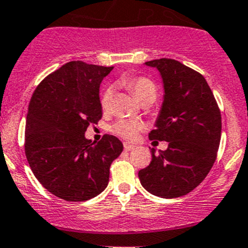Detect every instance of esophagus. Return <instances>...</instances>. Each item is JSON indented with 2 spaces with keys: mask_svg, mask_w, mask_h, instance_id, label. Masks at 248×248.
Listing matches in <instances>:
<instances>
[{
  "mask_svg": "<svg viewBox=\"0 0 248 248\" xmlns=\"http://www.w3.org/2000/svg\"><path fill=\"white\" fill-rule=\"evenodd\" d=\"M124 149L130 152V150L135 149V145L134 144H130V143H124Z\"/></svg>",
  "mask_w": 248,
  "mask_h": 248,
  "instance_id": "esophagus-1",
  "label": "esophagus"
}]
</instances>
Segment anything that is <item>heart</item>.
<instances>
[{"label":"heart","mask_w":248,"mask_h":248,"mask_svg":"<svg viewBox=\"0 0 248 248\" xmlns=\"http://www.w3.org/2000/svg\"><path fill=\"white\" fill-rule=\"evenodd\" d=\"M122 85L126 87L135 98L141 104H152L157 96V88L155 83L148 78L143 76H136V78H122ZM112 92L111 88H106L101 95L100 104L104 111H108L112 101ZM143 129V124L139 121H132V119H121L112 125V132L117 136L125 140H135L139 135V132Z\"/></svg>","instance_id":"1"}]
</instances>
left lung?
I'll use <instances>...</instances> for the list:
<instances>
[{"label": "left lung", "mask_w": 248, "mask_h": 248, "mask_svg": "<svg viewBox=\"0 0 248 248\" xmlns=\"http://www.w3.org/2000/svg\"><path fill=\"white\" fill-rule=\"evenodd\" d=\"M162 78L163 100L149 139L168 142L139 172L143 187L161 198L187 195L205 179L221 141V112L205 78L170 58L145 62Z\"/></svg>", "instance_id": "left-lung-1"}]
</instances>
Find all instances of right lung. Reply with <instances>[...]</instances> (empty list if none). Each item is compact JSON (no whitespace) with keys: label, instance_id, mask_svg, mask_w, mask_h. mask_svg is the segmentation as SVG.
I'll use <instances>...</instances> for the list:
<instances>
[{"label":"right lung","instance_id":"obj_1","mask_svg":"<svg viewBox=\"0 0 248 248\" xmlns=\"http://www.w3.org/2000/svg\"><path fill=\"white\" fill-rule=\"evenodd\" d=\"M113 67L69 62L45 78L29 105L25 153L38 181L52 195L83 202L107 187L109 166L123 143L105 135L86 139L89 124L103 117L100 85Z\"/></svg>","mask_w":248,"mask_h":248}]
</instances>
